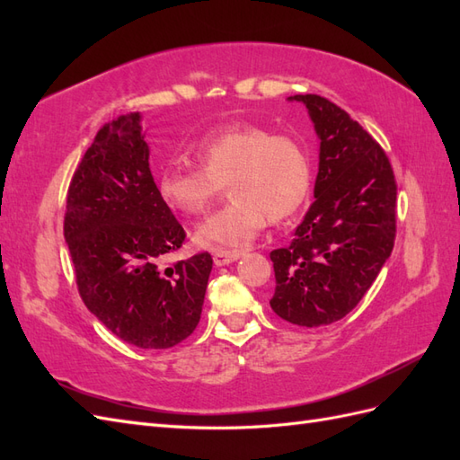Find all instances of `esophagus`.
<instances>
[{"label":"esophagus","mask_w":460,"mask_h":460,"mask_svg":"<svg viewBox=\"0 0 460 460\" xmlns=\"http://www.w3.org/2000/svg\"><path fill=\"white\" fill-rule=\"evenodd\" d=\"M242 257L240 252H215L213 261L217 267H225V264H230L234 261H238Z\"/></svg>","instance_id":"1"}]
</instances>
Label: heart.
<instances>
[{
  "label": "heart",
  "mask_w": 460,
  "mask_h": 460,
  "mask_svg": "<svg viewBox=\"0 0 460 460\" xmlns=\"http://www.w3.org/2000/svg\"><path fill=\"white\" fill-rule=\"evenodd\" d=\"M196 166H169L157 178L161 201L180 215H201L228 184L232 201L198 226L193 240L207 249H242L269 222L294 215L309 196L311 161L288 134L238 122L203 136Z\"/></svg>",
  "instance_id": "obj_1"
}]
</instances>
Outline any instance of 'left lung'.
Masks as SVG:
<instances>
[{
  "label": "left lung",
  "mask_w": 460,
  "mask_h": 460,
  "mask_svg": "<svg viewBox=\"0 0 460 460\" xmlns=\"http://www.w3.org/2000/svg\"><path fill=\"white\" fill-rule=\"evenodd\" d=\"M303 103L318 137L314 201L288 247L274 249L272 311L297 326H326L351 313L392 255L397 186L374 137L314 93Z\"/></svg>",
  "instance_id": "left-lung-1"
}]
</instances>
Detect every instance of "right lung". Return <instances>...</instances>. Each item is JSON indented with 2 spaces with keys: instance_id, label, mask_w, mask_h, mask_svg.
<instances>
[{
  "instance_id": "add662e5",
  "label": "right lung",
  "mask_w": 460,
  "mask_h": 460,
  "mask_svg": "<svg viewBox=\"0 0 460 460\" xmlns=\"http://www.w3.org/2000/svg\"><path fill=\"white\" fill-rule=\"evenodd\" d=\"M186 238L149 169L142 115L105 124L86 149L66 196L65 242L80 297L122 341L169 349L196 330L213 259L163 269Z\"/></svg>"
}]
</instances>
